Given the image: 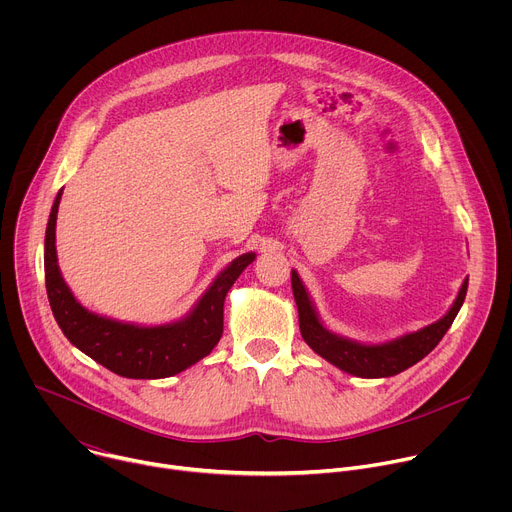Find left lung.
Returning <instances> with one entry per match:
<instances>
[{"label": "left lung", "mask_w": 512, "mask_h": 512, "mask_svg": "<svg viewBox=\"0 0 512 512\" xmlns=\"http://www.w3.org/2000/svg\"><path fill=\"white\" fill-rule=\"evenodd\" d=\"M291 289H294V298L298 306L302 338L316 354H320L322 358H326L330 364H334V367L348 375L362 379H385L407 371L440 344V340L444 338V334L448 332L464 304L468 279H464L458 296L452 308L446 312V316L417 332H409L381 344L358 342L330 332L322 324L318 310L296 269H291Z\"/></svg>", "instance_id": "8db88e82"}]
</instances>
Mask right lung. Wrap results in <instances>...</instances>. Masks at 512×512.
<instances>
[{
    "mask_svg": "<svg viewBox=\"0 0 512 512\" xmlns=\"http://www.w3.org/2000/svg\"><path fill=\"white\" fill-rule=\"evenodd\" d=\"M62 190L56 194L44 239L46 294L62 334L81 352L119 377L166 379L174 377L212 352L223 336V308L229 289L255 261V253L233 259L214 277L194 308L180 320L141 326L87 310L66 285L56 257V214Z\"/></svg>",
    "mask_w": 512,
    "mask_h": 512,
    "instance_id": "add662e5",
    "label": "right lung"
}]
</instances>
